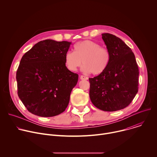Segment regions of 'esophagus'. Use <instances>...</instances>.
I'll list each match as a JSON object with an SVG mask.
<instances>
[{
    "mask_svg": "<svg viewBox=\"0 0 157 157\" xmlns=\"http://www.w3.org/2000/svg\"><path fill=\"white\" fill-rule=\"evenodd\" d=\"M80 79H81V80H87V79H88V78H87V77H86V76H85L81 75V76H80Z\"/></svg>",
    "mask_w": 157,
    "mask_h": 157,
    "instance_id": "34e87169",
    "label": "esophagus"
}]
</instances>
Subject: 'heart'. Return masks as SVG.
<instances>
[{
    "instance_id": "1",
    "label": "heart",
    "mask_w": 157,
    "mask_h": 157,
    "mask_svg": "<svg viewBox=\"0 0 157 157\" xmlns=\"http://www.w3.org/2000/svg\"><path fill=\"white\" fill-rule=\"evenodd\" d=\"M110 59L109 50L91 40L76 43L73 52H68L64 55V64L68 70L76 71L82 63V71L92 73L94 75L103 73L107 68Z\"/></svg>"
}]
</instances>
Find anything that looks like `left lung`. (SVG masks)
<instances>
[{"label":"left lung","mask_w":157,"mask_h":157,"mask_svg":"<svg viewBox=\"0 0 157 157\" xmlns=\"http://www.w3.org/2000/svg\"><path fill=\"white\" fill-rule=\"evenodd\" d=\"M102 38L110 53L107 70L89 78V97L98 109L108 112L127 107L139 90V68L131 48L119 37L102 33Z\"/></svg>","instance_id":"1"}]
</instances>
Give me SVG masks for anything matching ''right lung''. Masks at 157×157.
I'll return each instance as SVG.
<instances>
[{
  "instance_id": "add662e5",
  "label": "right lung",
  "mask_w": 157,
  "mask_h": 157,
  "mask_svg": "<svg viewBox=\"0 0 157 157\" xmlns=\"http://www.w3.org/2000/svg\"><path fill=\"white\" fill-rule=\"evenodd\" d=\"M71 43L40 41L22 56L16 73L17 93L32 114L53 117L68 107L78 80V75L68 70L64 64Z\"/></svg>"
}]
</instances>
